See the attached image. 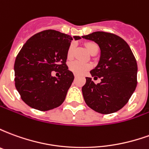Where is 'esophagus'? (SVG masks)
<instances>
[{
  "mask_svg": "<svg viewBox=\"0 0 149 149\" xmlns=\"http://www.w3.org/2000/svg\"><path fill=\"white\" fill-rule=\"evenodd\" d=\"M74 77H75V78H77V75H76V74H75V75H74Z\"/></svg>",
  "mask_w": 149,
  "mask_h": 149,
  "instance_id": "34e87169",
  "label": "esophagus"
}]
</instances>
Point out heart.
<instances>
[{
	"label": "heart",
	"mask_w": 149,
	"mask_h": 149,
	"mask_svg": "<svg viewBox=\"0 0 149 149\" xmlns=\"http://www.w3.org/2000/svg\"><path fill=\"white\" fill-rule=\"evenodd\" d=\"M85 47L89 52L92 51H93L95 49L98 50V46L93 42H88L85 44ZM73 51H74V45L72 44L70 46L68 47V52H67V56L68 59H71L73 56ZM91 68V66L88 64L86 63H83V62L77 61H75L70 63L69 65V69L70 71H72L73 73L77 75H82L85 73L88 70H89Z\"/></svg>",
	"instance_id": "obj_1"
}]
</instances>
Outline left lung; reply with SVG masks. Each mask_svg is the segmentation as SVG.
Listing matches in <instances>:
<instances>
[{
    "label": "left lung",
    "mask_w": 149,
    "mask_h": 149,
    "mask_svg": "<svg viewBox=\"0 0 149 149\" xmlns=\"http://www.w3.org/2000/svg\"><path fill=\"white\" fill-rule=\"evenodd\" d=\"M83 38L96 42L100 49L98 65L90 73L100 83L86 77L82 93L87 105L94 111L109 114L121 109L137 84V64L130 47L115 34L94 32Z\"/></svg>",
    "instance_id": "1"
}]
</instances>
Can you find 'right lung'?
<instances>
[{"mask_svg":"<svg viewBox=\"0 0 149 149\" xmlns=\"http://www.w3.org/2000/svg\"><path fill=\"white\" fill-rule=\"evenodd\" d=\"M73 39L81 38L49 29L33 35L21 48L15 60V86L29 106L48 111L64 102L74 80L66 65ZM52 71H59L61 76L52 77Z\"/></svg>","mask_w":149,"mask_h":149,"instance_id":"obj_1","label":"right lung"}]
</instances>
